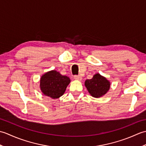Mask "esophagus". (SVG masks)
<instances>
[{"label": "esophagus", "instance_id": "obj_1", "mask_svg": "<svg viewBox=\"0 0 146 146\" xmlns=\"http://www.w3.org/2000/svg\"><path fill=\"white\" fill-rule=\"evenodd\" d=\"M73 78L75 80H82V76L80 75H75L73 77Z\"/></svg>", "mask_w": 146, "mask_h": 146}]
</instances>
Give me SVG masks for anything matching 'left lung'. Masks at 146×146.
Returning a JSON list of instances; mask_svg holds the SVG:
<instances>
[{"mask_svg": "<svg viewBox=\"0 0 146 146\" xmlns=\"http://www.w3.org/2000/svg\"><path fill=\"white\" fill-rule=\"evenodd\" d=\"M85 85L92 97L98 98L108 91L110 83L105 77L100 74H96L92 79L86 80Z\"/></svg>", "mask_w": 146, "mask_h": 146, "instance_id": "8db88e82", "label": "left lung"}]
</instances>
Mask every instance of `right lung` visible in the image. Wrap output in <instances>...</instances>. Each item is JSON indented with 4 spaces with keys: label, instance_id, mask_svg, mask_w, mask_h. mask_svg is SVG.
Segmentation results:
<instances>
[{
    "label": "right lung",
    "instance_id": "obj_1",
    "mask_svg": "<svg viewBox=\"0 0 146 146\" xmlns=\"http://www.w3.org/2000/svg\"><path fill=\"white\" fill-rule=\"evenodd\" d=\"M70 83V79L68 76L52 70L41 76L40 88L44 95L54 99L63 95Z\"/></svg>",
    "mask_w": 146,
    "mask_h": 146
}]
</instances>
